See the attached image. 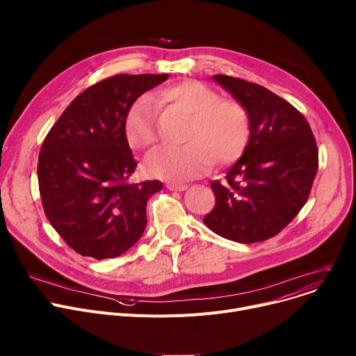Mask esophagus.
Listing matches in <instances>:
<instances>
[{
  "label": "esophagus",
  "mask_w": 356,
  "mask_h": 356,
  "mask_svg": "<svg viewBox=\"0 0 356 356\" xmlns=\"http://www.w3.org/2000/svg\"><path fill=\"white\" fill-rule=\"evenodd\" d=\"M168 188L172 192H184L187 186L186 184H168Z\"/></svg>",
  "instance_id": "1"
}]
</instances>
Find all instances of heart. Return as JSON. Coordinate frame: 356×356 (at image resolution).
<instances>
[{
  "mask_svg": "<svg viewBox=\"0 0 356 356\" xmlns=\"http://www.w3.org/2000/svg\"><path fill=\"white\" fill-rule=\"evenodd\" d=\"M157 106H170L188 117L183 147L152 154L146 161L149 175L181 183L204 175L211 163L226 165L238 159L250 137V117L236 100H223L209 86L184 80L157 90L153 97L137 99L124 120L131 147L152 150L157 143Z\"/></svg>",
  "mask_w": 356,
  "mask_h": 356,
  "instance_id": "b5f03b06",
  "label": "heart"
}]
</instances>
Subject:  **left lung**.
I'll use <instances>...</instances> for the list:
<instances>
[{"label":"left lung","mask_w":356,"mask_h":356,"mask_svg":"<svg viewBox=\"0 0 356 356\" xmlns=\"http://www.w3.org/2000/svg\"><path fill=\"white\" fill-rule=\"evenodd\" d=\"M250 117V137L225 181H211L216 204L203 223L225 239L256 243L288 226L309 197L318 147L306 118L270 90L216 74Z\"/></svg>","instance_id":"obj_1"}]
</instances>
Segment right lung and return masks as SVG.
Wrapping results in <instances>:
<instances>
[{"instance_id":"right-lung-1","label":"right lung","mask_w":356,"mask_h":356,"mask_svg":"<svg viewBox=\"0 0 356 356\" xmlns=\"http://www.w3.org/2000/svg\"><path fill=\"white\" fill-rule=\"evenodd\" d=\"M169 74H117L84 90L47 134L38 186L47 219L64 242L97 260L123 254L143 234L159 180L130 183L137 161L124 131L127 111Z\"/></svg>"}]
</instances>
